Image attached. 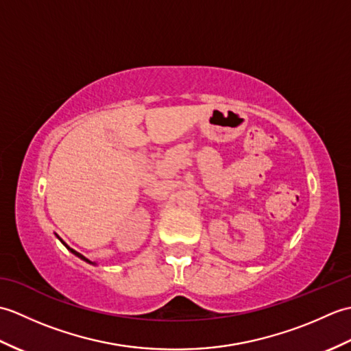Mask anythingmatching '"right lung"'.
<instances>
[{"label":"right lung","mask_w":351,"mask_h":351,"mask_svg":"<svg viewBox=\"0 0 351 351\" xmlns=\"http://www.w3.org/2000/svg\"><path fill=\"white\" fill-rule=\"evenodd\" d=\"M57 238H58V237H57ZM58 240H60V238H58ZM60 241H62V240H60ZM62 243H63V241H62ZM63 244H64V243H63ZM64 245H66V249H68L69 252H72V253H73V255H75V256H78L80 259H83V261H86V263H88V264H92V265H96V263H92V261H90V259H87L86 256H83V255H81V253H78L77 250H73V249H71L68 244H64Z\"/></svg>","instance_id":"obj_1"}]
</instances>
